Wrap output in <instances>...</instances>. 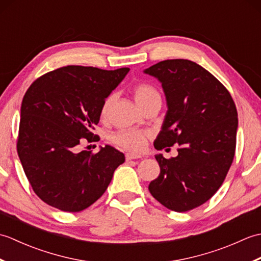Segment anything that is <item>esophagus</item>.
Returning <instances> with one entry per match:
<instances>
[{"label":"esophagus","mask_w":261,"mask_h":261,"mask_svg":"<svg viewBox=\"0 0 261 261\" xmlns=\"http://www.w3.org/2000/svg\"><path fill=\"white\" fill-rule=\"evenodd\" d=\"M138 158H141V156H139V154L130 153V152L125 153V159H126V160H132V159H138Z\"/></svg>","instance_id":"34e87169"}]
</instances>
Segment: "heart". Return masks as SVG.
<instances>
[{
	"label": "heart",
	"mask_w": 261,
	"mask_h": 261,
	"mask_svg": "<svg viewBox=\"0 0 261 261\" xmlns=\"http://www.w3.org/2000/svg\"><path fill=\"white\" fill-rule=\"evenodd\" d=\"M134 95L138 105H142L152 99L160 98L158 91L149 84H138L134 88ZM113 95L111 94L104 99L101 107V115L107 116L111 105L113 102ZM147 134L139 130H121L112 136V141L116 146L125 149V150L139 152L142 151L147 146Z\"/></svg>",
	"instance_id": "heart-1"
}]
</instances>
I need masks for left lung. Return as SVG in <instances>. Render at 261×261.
<instances>
[{"instance_id": "8db88e82", "label": "left lung", "mask_w": 261, "mask_h": 261, "mask_svg": "<svg viewBox=\"0 0 261 261\" xmlns=\"http://www.w3.org/2000/svg\"><path fill=\"white\" fill-rule=\"evenodd\" d=\"M162 83L167 102L157 150L178 143V154H156L160 174L149 184L157 201L175 212L207 202L218 192L233 162L238 112L228 90L187 59H168L143 70Z\"/></svg>"}]
</instances>
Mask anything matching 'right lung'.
Returning <instances> with one entry per match:
<instances>
[{"instance_id":"obj_1","label":"right lung","mask_w":261,"mask_h":261,"mask_svg":"<svg viewBox=\"0 0 261 261\" xmlns=\"http://www.w3.org/2000/svg\"><path fill=\"white\" fill-rule=\"evenodd\" d=\"M129 70L66 66L28 88L16 148L32 190L50 206L73 213L91 206L124 163V154L111 146L92 153L80 152L79 145L96 141L102 103Z\"/></svg>"}]
</instances>
